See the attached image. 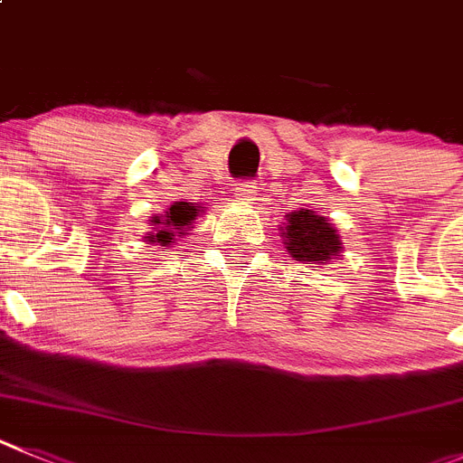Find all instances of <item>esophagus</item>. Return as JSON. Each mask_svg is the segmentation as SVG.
Wrapping results in <instances>:
<instances>
[{"mask_svg":"<svg viewBox=\"0 0 463 463\" xmlns=\"http://www.w3.org/2000/svg\"><path fill=\"white\" fill-rule=\"evenodd\" d=\"M232 191H235V201L240 203V205H251L258 195L256 182H240Z\"/></svg>","mask_w":463,"mask_h":463,"instance_id":"1","label":"esophagus"}]
</instances>
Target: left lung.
Returning a JSON list of instances; mask_svg holds the SVG:
<instances>
[{"mask_svg": "<svg viewBox=\"0 0 463 463\" xmlns=\"http://www.w3.org/2000/svg\"><path fill=\"white\" fill-rule=\"evenodd\" d=\"M279 231L286 251L304 265H327L332 260H341L344 241L339 231L314 210L290 212Z\"/></svg>", "mask_w": 463, "mask_h": 463, "instance_id": "obj_1", "label": "left lung"}]
</instances>
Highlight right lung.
Returning <instances> with one entry per match:
<instances>
[{"label": "right lung", "mask_w": 463, "mask_h": 463, "mask_svg": "<svg viewBox=\"0 0 463 463\" xmlns=\"http://www.w3.org/2000/svg\"><path fill=\"white\" fill-rule=\"evenodd\" d=\"M203 207L198 203H173L164 214L149 216V226L152 231L145 235V241L149 244H159V247H173L177 237L189 235L194 228V222L203 214Z\"/></svg>", "instance_id": "right-lung-1"}]
</instances>
